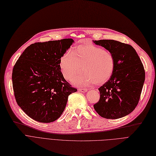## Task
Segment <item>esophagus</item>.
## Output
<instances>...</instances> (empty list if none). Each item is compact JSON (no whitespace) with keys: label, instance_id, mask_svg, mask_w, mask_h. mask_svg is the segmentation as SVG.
I'll return each instance as SVG.
<instances>
[{"label":"esophagus","instance_id":"34e87169","mask_svg":"<svg viewBox=\"0 0 156 156\" xmlns=\"http://www.w3.org/2000/svg\"><path fill=\"white\" fill-rule=\"evenodd\" d=\"M78 90L82 92H86L89 90H88L87 89H85V88H81V89H78Z\"/></svg>","mask_w":156,"mask_h":156}]
</instances>
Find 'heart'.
<instances>
[{
	"label": "heart",
	"instance_id": "b5f03b06",
	"mask_svg": "<svg viewBox=\"0 0 156 156\" xmlns=\"http://www.w3.org/2000/svg\"><path fill=\"white\" fill-rule=\"evenodd\" d=\"M59 65L64 77L67 80L73 77L82 66L83 71L73 79L74 84L101 85L112 76L115 59L110 51L94 44L84 43L66 51L60 57Z\"/></svg>",
	"mask_w": 156,
	"mask_h": 156
}]
</instances>
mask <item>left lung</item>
<instances>
[{"instance_id":"obj_1","label":"left lung","mask_w":156,"mask_h":156,"mask_svg":"<svg viewBox=\"0 0 156 156\" xmlns=\"http://www.w3.org/2000/svg\"><path fill=\"white\" fill-rule=\"evenodd\" d=\"M109 51L115 59L110 79L99 88L100 99L94 105L101 117L117 119L131 113L137 106L145 73L136 50L129 44L115 40L93 41Z\"/></svg>"}]
</instances>
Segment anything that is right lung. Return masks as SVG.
I'll use <instances>...</instances> for the list:
<instances>
[{
  "label": "right lung",
  "instance_id": "1",
  "mask_svg": "<svg viewBox=\"0 0 156 156\" xmlns=\"http://www.w3.org/2000/svg\"><path fill=\"white\" fill-rule=\"evenodd\" d=\"M74 43L73 39L30 44L12 69L17 104L31 119L50 123L63 113L68 96L77 91L64 79L60 58Z\"/></svg>",
  "mask_w": 156,
  "mask_h": 156
}]
</instances>
